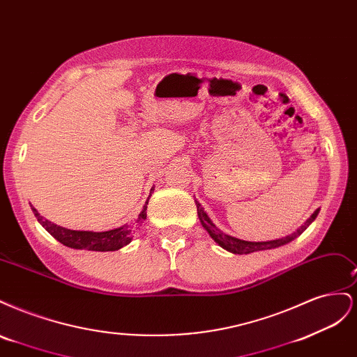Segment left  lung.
Returning a JSON list of instances; mask_svg holds the SVG:
<instances>
[{
  "label": "left lung",
  "instance_id": "8db88e82",
  "mask_svg": "<svg viewBox=\"0 0 357 357\" xmlns=\"http://www.w3.org/2000/svg\"><path fill=\"white\" fill-rule=\"evenodd\" d=\"M197 204V210H198V218H199V222L202 225V228L207 231L210 234L211 238L218 243L222 248H225V250H228L234 255H248V253H255V252H262V250H271V248H277V247H282L290 241H294L295 238H298V236L304 232L308 226L316 220L317 214L320 211V208H317L314 213H312L310 218L304 222V225H301L299 228L290 235H286V236H282V238H277V240H271V241H244V240H240V238H235V236L232 235H228L225 234L223 231H220L218 226H215L211 219L208 218V214L204 211L202 205L195 201Z\"/></svg>",
  "mask_w": 357,
  "mask_h": 357
}]
</instances>
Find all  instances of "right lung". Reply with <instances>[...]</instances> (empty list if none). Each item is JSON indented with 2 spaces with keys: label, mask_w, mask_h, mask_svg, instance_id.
I'll list each match as a JSON object with an SVG mask.
<instances>
[{
  "label": "right lung",
  "mask_w": 357,
  "mask_h": 357,
  "mask_svg": "<svg viewBox=\"0 0 357 357\" xmlns=\"http://www.w3.org/2000/svg\"><path fill=\"white\" fill-rule=\"evenodd\" d=\"M152 190H155L152 188ZM150 190V193H152ZM147 204H144V207L142 213L138 214V219L131 223H125L119 228L109 229V231H102V232H93V231H73L62 228V226H58L53 222L47 220L40 215V213L32 207L31 210L34 213L37 218L38 223L45 228L53 238H56L59 243L63 245H67L70 248H75V250H91V252H114L128 245L132 240V234L139 226V223H143L146 219V210H147Z\"/></svg>",
  "instance_id": "1"
}]
</instances>
